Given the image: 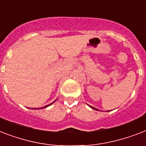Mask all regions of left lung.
<instances>
[{
	"instance_id": "1",
	"label": "left lung",
	"mask_w": 146,
	"mask_h": 146,
	"mask_svg": "<svg viewBox=\"0 0 146 146\" xmlns=\"http://www.w3.org/2000/svg\"><path fill=\"white\" fill-rule=\"evenodd\" d=\"M88 106H89V105H88ZM90 107L92 108V109H93V110H98V111H100V110H98V109H96V108H94V107H93V106H89Z\"/></svg>"
}]
</instances>
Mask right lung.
<instances>
[{
  "label": "right lung",
  "mask_w": 146,
  "mask_h": 146,
  "mask_svg": "<svg viewBox=\"0 0 146 146\" xmlns=\"http://www.w3.org/2000/svg\"><path fill=\"white\" fill-rule=\"evenodd\" d=\"M55 100H54V102H52V104H49V105H47V106H44V107H41V108H40V109H42V108H46V107H48V106H50V105H52V104L53 103H54V102H55ZM32 110H38V109H36V108H33V109H32Z\"/></svg>",
  "instance_id": "add662e5"
}]
</instances>
